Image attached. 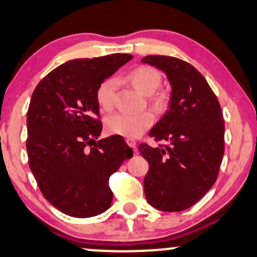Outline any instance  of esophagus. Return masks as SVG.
Returning a JSON list of instances; mask_svg holds the SVG:
<instances>
[{"label":"esophagus","instance_id":"esophagus-1","mask_svg":"<svg viewBox=\"0 0 257 257\" xmlns=\"http://www.w3.org/2000/svg\"><path fill=\"white\" fill-rule=\"evenodd\" d=\"M125 141H126V144H128L133 149H134V151H136V149H138V144H136L135 140H133V139H126Z\"/></svg>","mask_w":257,"mask_h":257}]
</instances>
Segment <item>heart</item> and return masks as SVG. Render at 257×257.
I'll return each instance as SVG.
<instances>
[{"label":"heart","mask_w":257,"mask_h":257,"mask_svg":"<svg viewBox=\"0 0 257 257\" xmlns=\"http://www.w3.org/2000/svg\"><path fill=\"white\" fill-rule=\"evenodd\" d=\"M126 79L135 89L142 93L149 95V102L155 109L161 110L166 108L167 96L162 91H157L161 84V74L154 67L141 65L135 67L126 74ZM117 89V80L115 78H108L99 84L96 91V99L103 110H110L113 106L115 92ZM154 118L151 112L141 113H123L118 112L110 116L106 119V129L115 135L124 138H138L151 128Z\"/></svg>","instance_id":"b5f03b06"}]
</instances>
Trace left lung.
<instances>
[{
    "mask_svg": "<svg viewBox=\"0 0 257 257\" xmlns=\"http://www.w3.org/2000/svg\"><path fill=\"white\" fill-rule=\"evenodd\" d=\"M142 61L164 71L172 85L170 109L149 132L159 146H139L149 164L145 194L159 210L183 211L201 199L218 177L223 112L205 78L187 61L168 56H148Z\"/></svg>",
    "mask_w": 257,
    "mask_h": 257,
    "instance_id": "left-lung-1",
    "label": "left lung"
}]
</instances>
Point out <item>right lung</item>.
Listing matches in <instances>:
<instances>
[{"label": "right lung", "mask_w": 257, "mask_h": 257, "mask_svg": "<svg viewBox=\"0 0 257 257\" xmlns=\"http://www.w3.org/2000/svg\"><path fill=\"white\" fill-rule=\"evenodd\" d=\"M132 54L74 59L35 87L27 111L28 164L44 197L61 212L86 218L108 210L110 177L133 149L122 136L96 141L102 121L96 91Z\"/></svg>", "instance_id": "right-lung-1"}]
</instances>
